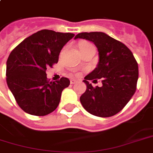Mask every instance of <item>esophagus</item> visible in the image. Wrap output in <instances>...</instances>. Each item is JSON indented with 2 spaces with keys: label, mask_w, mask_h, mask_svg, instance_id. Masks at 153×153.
Here are the masks:
<instances>
[{
  "label": "esophagus",
  "mask_w": 153,
  "mask_h": 153,
  "mask_svg": "<svg viewBox=\"0 0 153 153\" xmlns=\"http://www.w3.org/2000/svg\"><path fill=\"white\" fill-rule=\"evenodd\" d=\"M77 80L75 79H71V84H74V83H76Z\"/></svg>",
  "instance_id": "34e87169"
}]
</instances>
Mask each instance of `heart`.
<instances>
[{
	"label": "heart",
	"instance_id": "1",
	"mask_svg": "<svg viewBox=\"0 0 153 153\" xmlns=\"http://www.w3.org/2000/svg\"><path fill=\"white\" fill-rule=\"evenodd\" d=\"M83 45H88V44H83Z\"/></svg>",
	"mask_w": 153,
	"mask_h": 153
}]
</instances>
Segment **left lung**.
Here are the masks:
<instances>
[{"instance_id": "left-lung-1", "label": "left lung", "mask_w": 153, "mask_h": 153, "mask_svg": "<svg viewBox=\"0 0 153 153\" xmlns=\"http://www.w3.org/2000/svg\"><path fill=\"white\" fill-rule=\"evenodd\" d=\"M93 42L99 52V63L84 78L87 90L80 102L92 115L112 117L119 113L130 101L135 91L139 68L132 53L124 44L103 32H82L74 39ZM101 78L102 86L94 88L88 80Z\"/></svg>"}]
</instances>
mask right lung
<instances>
[{"instance_id":"obj_1","label":"right lung","mask_w":153,"mask_h":153,"mask_svg":"<svg viewBox=\"0 0 153 153\" xmlns=\"http://www.w3.org/2000/svg\"><path fill=\"white\" fill-rule=\"evenodd\" d=\"M73 33L41 30L21 42L10 53L6 62V82L17 104L26 113L45 116L59 105L63 89L70 80L56 82L47 79L46 70L58 62L63 46Z\"/></svg>"}]
</instances>
